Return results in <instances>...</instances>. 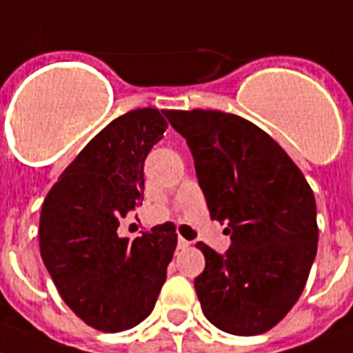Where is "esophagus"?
<instances>
[{
    "label": "esophagus",
    "instance_id": "esophagus-1",
    "mask_svg": "<svg viewBox=\"0 0 353 353\" xmlns=\"http://www.w3.org/2000/svg\"><path fill=\"white\" fill-rule=\"evenodd\" d=\"M188 245H190V242L185 241L183 236H179V239H177V250H186Z\"/></svg>",
    "mask_w": 353,
    "mask_h": 353
}]
</instances>
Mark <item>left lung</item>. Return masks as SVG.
<instances>
[{
    "label": "left lung",
    "mask_w": 353,
    "mask_h": 353,
    "mask_svg": "<svg viewBox=\"0 0 353 353\" xmlns=\"http://www.w3.org/2000/svg\"><path fill=\"white\" fill-rule=\"evenodd\" d=\"M194 156L210 215L226 222L232 245L199 242L194 280L212 325L235 336L268 332L303 292L316 251V201L285 150L251 121L221 111H165Z\"/></svg>",
    "instance_id": "obj_1"
}]
</instances>
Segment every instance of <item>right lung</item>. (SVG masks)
Returning a JSON list of instances; mask_svg holds the SVG:
<instances>
[{"mask_svg":"<svg viewBox=\"0 0 353 353\" xmlns=\"http://www.w3.org/2000/svg\"><path fill=\"white\" fill-rule=\"evenodd\" d=\"M158 109L125 112L85 145L43 203L39 245L59 294L90 327L120 332L152 312L177 244L168 224L129 241L120 221L141 203L143 167L163 138Z\"/></svg>","mask_w":353,"mask_h":353,"instance_id":"1","label":"right lung"}]
</instances>
